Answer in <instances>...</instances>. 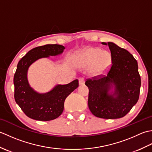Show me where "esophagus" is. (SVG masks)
<instances>
[{"label": "esophagus", "mask_w": 152, "mask_h": 152, "mask_svg": "<svg viewBox=\"0 0 152 152\" xmlns=\"http://www.w3.org/2000/svg\"><path fill=\"white\" fill-rule=\"evenodd\" d=\"M85 83V80H84V79H83V78H79V84L80 85V86H82V85H83Z\"/></svg>", "instance_id": "obj_1"}]
</instances>
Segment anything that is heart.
I'll return each mask as SVG.
<instances>
[{"instance_id":"heart-1","label":"heart","mask_w":152,"mask_h":152,"mask_svg":"<svg viewBox=\"0 0 152 152\" xmlns=\"http://www.w3.org/2000/svg\"><path fill=\"white\" fill-rule=\"evenodd\" d=\"M74 66L80 69L88 68L95 76L107 72L112 65L111 54L99 48L88 47L74 53L72 58Z\"/></svg>"}]
</instances>
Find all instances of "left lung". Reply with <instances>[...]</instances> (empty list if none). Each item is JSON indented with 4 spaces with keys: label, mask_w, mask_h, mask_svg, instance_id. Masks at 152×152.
<instances>
[{
    "label": "left lung",
    "mask_w": 152,
    "mask_h": 152,
    "mask_svg": "<svg viewBox=\"0 0 152 152\" xmlns=\"http://www.w3.org/2000/svg\"><path fill=\"white\" fill-rule=\"evenodd\" d=\"M112 66L107 76L89 79L88 106L95 116L103 119L124 117L139 98L141 80L138 63L127 50L108 42Z\"/></svg>",
    "instance_id": "1"
}]
</instances>
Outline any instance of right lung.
<instances>
[{"label": "right lung", "instance_id": "add662e5", "mask_svg": "<svg viewBox=\"0 0 152 152\" xmlns=\"http://www.w3.org/2000/svg\"><path fill=\"white\" fill-rule=\"evenodd\" d=\"M64 49L62 45H44L32 49L19 61L14 77V98L28 118L38 121L57 118L63 111L66 98L78 87V80H74L68 84H57L50 91L40 93L28 83L27 72L32 64L42 58L60 55Z\"/></svg>", "mask_w": 152, "mask_h": 152}]
</instances>
